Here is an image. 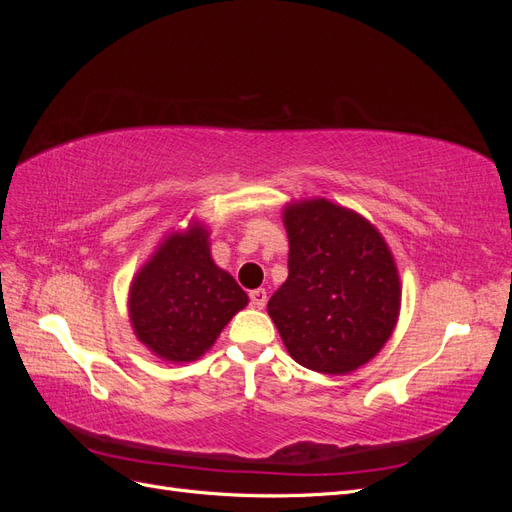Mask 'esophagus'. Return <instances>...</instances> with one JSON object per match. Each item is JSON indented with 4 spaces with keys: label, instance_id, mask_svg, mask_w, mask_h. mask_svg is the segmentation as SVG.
Returning a JSON list of instances; mask_svg holds the SVG:
<instances>
[{
    "label": "esophagus",
    "instance_id": "esophagus-1",
    "mask_svg": "<svg viewBox=\"0 0 512 512\" xmlns=\"http://www.w3.org/2000/svg\"><path fill=\"white\" fill-rule=\"evenodd\" d=\"M250 303H252V307H256V309L265 307V305H267V290H265V288L252 290V292H250Z\"/></svg>",
    "mask_w": 512,
    "mask_h": 512
}]
</instances>
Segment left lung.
<instances>
[{"label":"left lung","mask_w":512,"mask_h":512,"mask_svg":"<svg viewBox=\"0 0 512 512\" xmlns=\"http://www.w3.org/2000/svg\"><path fill=\"white\" fill-rule=\"evenodd\" d=\"M288 280L269 299V316L290 356L320 374H348L391 337L399 275L380 232L329 200L284 211Z\"/></svg>","instance_id":"obj_1"}]
</instances>
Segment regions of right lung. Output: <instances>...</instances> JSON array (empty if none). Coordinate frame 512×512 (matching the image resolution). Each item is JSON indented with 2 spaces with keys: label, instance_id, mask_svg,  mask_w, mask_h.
Listing matches in <instances>:
<instances>
[{
  "label": "right lung",
  "instance_id": "obj_1",
  "mask_svg": "<svg viewBox=\"0 0 512 512\" xmlns=\"http://www.w3.org/2000/svg\"><path fill=\"white\" fill-rule=\"evenodd\" d=\"M247 294L213 265L200 226L170 235L136 275L130 318L136 337L166 361L188 363L213 346Z\"/></svg>",
  "mask_w": 512,
  "mask_h": 512
}]
</instances>
